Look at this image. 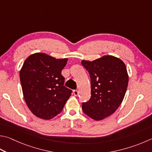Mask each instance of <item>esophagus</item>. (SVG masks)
<instances>
[{
    "mask_svg": "<svg viewBox=\"0 0 152 152\" xmlns=\"http://www.w3.org/2000/svg\"><path fill=\"white\" fill-rule=\"evenodd\" d=\"M73 94H74V95L75 96H77L78 95V90H74L73 91Z\"/></svg>",
    "mask_w": 152,
    "mask_h": 152,
    "instance_id": "obj_1",
    "label": "esophagus"
}]
</instances>
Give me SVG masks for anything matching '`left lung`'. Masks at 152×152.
Here are the masks:
<instances>
[{
	"label": "left lung",
	"instance_id": "8db88e82",
	"mask_svg": "<svg viewBox=\"0 0 152 152\" xmlns=\"http://www.w3.org/2000/svg\"><path fill=\"white\" fill-rule=\"evenodd\" d=\"M81 63L91 80V98L82 103V110L92 119L102 120L114 114L122 102L128 84L126 66L122 60L110 55Z\"/></svg>",
	"mask_w": 152,
	"mask_h": 152
}]
</instances>
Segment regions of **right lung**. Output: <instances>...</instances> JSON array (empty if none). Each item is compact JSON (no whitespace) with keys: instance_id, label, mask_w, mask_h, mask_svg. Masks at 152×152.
Wrapping results in <instances>:
<instances>
[{"instance_id":"right-lung-1","label":"right lung","mask_w":152,"mask_h":152,"mask_svg":"<svg viewBox=\"0 0 152 152\" xmlns=\"http://www.w3.org/2000/svg\"><path fill=\"white\" fill-rule=\"evenodd\" d=\"M68 58L56 59L45 53L32 54L25 60L20 79L25 102L36 116L50 120L64 107L72 90L64 86L61 72Z\"/></svg>"}]
</instances>
